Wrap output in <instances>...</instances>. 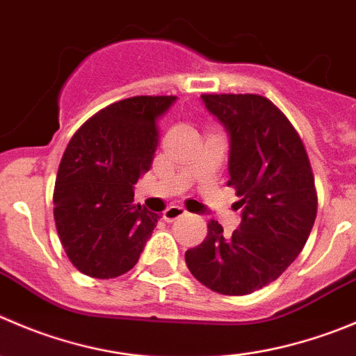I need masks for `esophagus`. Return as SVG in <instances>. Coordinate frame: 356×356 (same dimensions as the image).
<instances>
[{"label":"esophagus","instance_id":"esophagus-1","mask_svg":"<svg viewBox=\"0 0 356 356\" xmlns=\"http://www.w3.org/2000/svg\"><path fill=\"white\" fill-rule=\"evenodd\" d=\"M185 215H187L185 208H181V206H178V204H172L165 209L164 215L162 216H164L165 222H175V220L181 218V216H185Z\"/></svg>","mask_w":356,"mask_h":356}]
</instances>
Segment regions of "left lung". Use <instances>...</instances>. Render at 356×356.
Returning <instances> with one entry per match:
<instances>
[{
  "mask_svg": "<svg viewBox=\"0 0 356 356\" xmlns=\"http://www.w3.org/2000/svg\"><path fill=\"white\" fill-rule=\"evenodd\" d=\"M231 136L229 187L243 220L232 236L208 222V236L185 252L192 276L213 292L246 296L269 285L297 259L314 225L318 195L299 133L259 94H202Z\"/></svg>",
  "mask_w": 356,
  "mask_h": 356,
  "instance_id": "obj_1",
  "label": "left lung"
}]
</instances>
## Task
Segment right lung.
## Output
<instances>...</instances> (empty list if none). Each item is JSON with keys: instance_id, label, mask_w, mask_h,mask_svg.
<instances>
[{"instance_id": "obj_1", "label": "right lung", "mask_w": 356, "mask_h": 356, "mask_svg": "<svg viewBox=\"0 0 356 356\" xmlns=\"http://www.w3.org/2000/svg\"><path fill=\"white\" fill-rule=\"evenodd\" d=\"M176 96H134L103 108L80 127L60 159L54 220L80 273L110 280L136 266L161 215L134 202L133 185L159 145V124Z\"/></svg>"}]
</instances>
